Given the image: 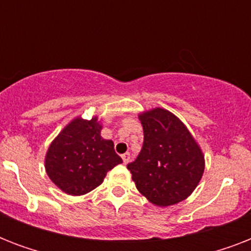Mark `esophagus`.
Listing matches in <instances>:
<instances>
[{
  "label": "esophagus",
  "mask_w": 251,
  "mask_h": 251,
  "mask_svg": "<svg viewBox=\"0 0 251 251\" xmlns=\"http://www.w3.org/2000/svg\"><path fill=\"white\" fill-rule=\"evenodd\" d=\"M121 157H122V161H124V164H127V163L130 161V153L129 152L124 153Z\"/></svg>",
  "instance_id": "34e87169"
}]
</instances>
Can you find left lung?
I'll return each mask as SVG.
<instances>
[{
  "mask_svg": "<svg viewBox=\"0 0 251 251\" xmlns=\"http://www.w3.org/2000/svg\"><path fill=\"white\" fill-rule=\"evenodd\" d=\"M145 141L137 160L127 169L138 191L155 206L182 202L198 186L204 155L186 125L164 108L139 113Z\"/></svg>",
  "mask_w": 251,
  "mask_h": 251,
  "instance_id": "1",
  "label": "left lung"
}]
</instances>
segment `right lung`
Returning a JSON list of instances; mask_svg holds the SVG:
<instances>
[{
  "mask_svg": "<svg viewBox=\"0 0 251 251\" xmlns=\"http://www.w3.org/2000/svg\"><path fill=\"white\" fill-rule=\"evenodd\" d=\"M98 116L73 118L49 145L45 153L47 175L60 190L69 195H84L101 185L108 171L122 159L114 143L101 137Z\"/></svg>",
  "mask_w": 251,
  "mask_h": 251,
  "instance_id": "add662e5",
  "label": "right lung"
}]
</instances>
